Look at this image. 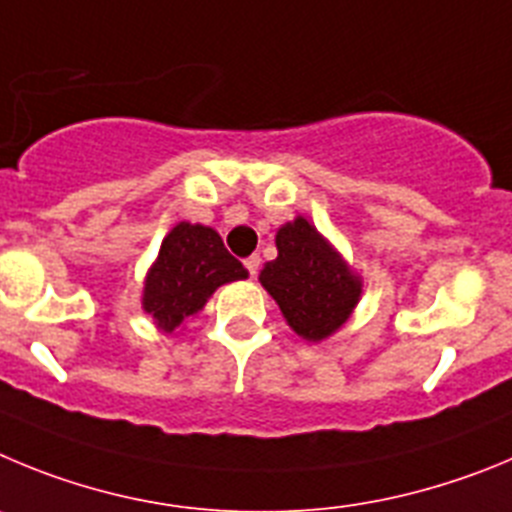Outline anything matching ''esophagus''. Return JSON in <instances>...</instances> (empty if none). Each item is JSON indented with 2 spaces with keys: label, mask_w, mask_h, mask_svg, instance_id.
I'll list each match as a JSON object with an SVG mask.
<instances>
[{
  "label": "esophagus",
  "mask_w": 512,
  "mask_h": 512,
  "mask_svg": "<svg viewBox=\"0 0 512 512\" xmlns=\"http://www.w3.org/2000/svg\"><path fill=\"white\" fill-rule=\"evenodd\" d=\"M245 267H247V270H250L252 278H255L257 270H260V255H250V257H247V260H245Z\"/></svg>",
  "instance_id": "obj_1"
}]
</instances>
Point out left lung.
I'll return each mask as SVG.
<instances>
[{
	"instance_id": "1",
	"label": "left lung",
	"mask_w": 512,
	"mask_h": 512,
	"mask_svg": "<svg viewBox=\"0 0 512 512\" xmlns=\"http://www.w3.org/2000/svg\"><path fill=\"white\" fill-rule=\"evenodd\" d=\"M275 247L278 257L260 270L262 288L301 339L324 342L352 319L362 298V275L306 216L285 222Z\"/></svg>"
}]
</instances>
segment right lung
I'll return each mask as SVG.
<instances>
[{
    "instance_id": "obj_1",
    "label": "right lung",
    "mask_w": 512,
    "mask_h": 512,
    "mask_svg": "<svg viewBox=\"0 0 512 512\" xmlns=\"http://www.w3.org/2000/svg\"><path fill=\"white\" fill-rule=\"evenodd\" d=\"M247 270L224 247L219 232L204 224L178 222L160 242L158 257L142 283V311L165 334H176L204 311L216 288L245 280Z\"/></svg>"
}]
</instances>
